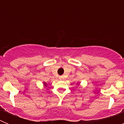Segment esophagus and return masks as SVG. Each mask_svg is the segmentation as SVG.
<instances>
[{
    "mask_svg": "<svg viewBox=\"0 0 124 124\" xmlns=\"http://www.w3.org/2000/svg\"><path fill=\"white\" fill-rule=\"evenodd\" d=\"M59 79L61 80L64 79V76H59Z\"/></svg>",
    "mask_w": 124,
    "mask_h": 124,
    "instance_id": "34e87169",
    "label": "esophagus"
}]
</instances>
